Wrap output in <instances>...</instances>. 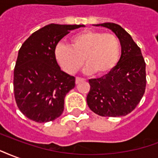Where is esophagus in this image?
<instances>
[{"label": "esophagus", "instance_id": "1", "mask_svg": "<svg viewBox=\"0 0 158 158\" xmlns=\"http://www.w3.org/2000/svg\"><path fill=\"white\" fill-rule=\"evenodd\" d=\"M86 81L84 78H81V77H77L76 78V83L78 84L80 83L81 81Z\"/></svg>", "mask_w": 158, "mask_h": 158}]
</instances>
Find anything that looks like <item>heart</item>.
Wrapping results in <instances>:
<instances>
[{"label":"heart","mask_w":158,"mask_h":158,"mask_svg":"<svg viewBox=\"0 0 158 158\" xmlns=\"http://www.w3.org/2000/svg\"><path fill=\"white\" fill-rule=\"evenodd\" d=\"M121 46L113 33L85 31L77 33L70 40V46L59 44L55 57L60 66L69 74H75L84 61L85 72L103 75L112 71L118 64Z\"/></svg>","instance_id":"1"}]
</instances>
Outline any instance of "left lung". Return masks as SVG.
Masks as SVG:
<instances>
[{
	"label": "left lung",
	"mask_w": 158,
	"mask_h": 158,
	"mask_svg": "<svg viewBox=\"0 0 158 158\" xmlns=\"http://www.w3.org/2000/svg\"><path fill=\"white\" fill-rule=\"evenodd\" d=\"M112 30L121 45V56L112 71L102 77L90 79L87 103L90 109L103 117H119L132 112L146 89V63L140 49L119 25L96 24Z\"/></svg>",
	"instance_id": "left-lung-1"
}]
</instances>
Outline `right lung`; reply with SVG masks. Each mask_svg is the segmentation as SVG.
Wrapping results in <instances>:
<instances>
[{
    "mask_svg": "<svg viewBox=\"0 0 158 158\" xmlns=\"http://www.w3.org/2000/svg\"><path fill=\"white\" fill-rule=\"evenodd\" d=\"M84 25L49 24L29 36L18 51L14 68V96L18 109L38 123L52 121L64 111L65 95L76 78L59 66L55 49L63 37Z\"/></svg>",
    "mask_w": 158,
    "mask_h": 158,
    "instance_id": "add662e5",
    "label": "right lung"
}]
</instances>
